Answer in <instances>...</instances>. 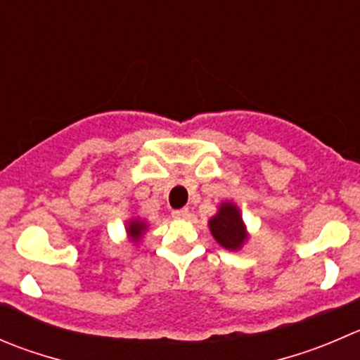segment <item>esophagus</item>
Wrapping results in <instances>:
<instances>
[{"label": "esophagus", "instance_id": "1", "mask_svg": "<svg viewBox=\"0 0 360 360\" xmlns=\"http://www.w3.org/2000/svg\"><path fill=\"white\" fill-rule=\"evenodd\" d=\"M172 216L176 219H190L191 216V211L188 207H184V209H176V211H172Z\"/></svg>", "mask_w": 360, "mask_h": 360}]
</instances>
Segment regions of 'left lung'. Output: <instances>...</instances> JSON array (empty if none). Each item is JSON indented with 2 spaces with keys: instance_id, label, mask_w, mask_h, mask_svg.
<instances>
[{
  "instance_id": "8db88e82",
  "label": "left lung",
  "mask_w": 360,
  "mask_h": 360,
  "mask_svg": "<svg viewBox=\"0 0 360 360\" xmlns=\"http://www.w3.org/2000/svg\"><path fill=\"white\" fill-rule=\"evenodd\" d=\"M209 230L212 237L218 240L219 246L226 250H240L248 240L246 226L243 223L239 207L232 202H223L218 207V212L209 219Z\"/></svg>"
}]
</instances>
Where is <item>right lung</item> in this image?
Wrapping results in <instances>:
<instances>
[{
	"mask_svg": "<svg viewBox=\"0 0 360 360\" xmlns=\"http://www.w3.org/2000/svg\"><path fill=\"white\" fill-rule=\"evenodd\" d=\"M146 229H148V225H146L144 221H141V219L135 218V219H130V221H128L127 232L131 239L139 240L142 237V233L146 232Z\"/></svg>",
	"mask_w": 360,
	"mask_h": 360,
	"instance_id": "add662e5",
	"label": "right lung"
}]
</instances>
